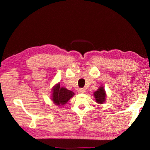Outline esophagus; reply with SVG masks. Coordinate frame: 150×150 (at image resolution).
<instances>
[{
	"instance_id": "esophagus-1",
	"label": "esophagus",
	"mask_w": 150,
	"mask_h": 150,
	"mask_svg": "<svg viewBox=\"0 0 150 150\" xmlns=\"http://www.w3.org/2000/svg\"><path fill=\"white\" fill-rule=\"evenodd\" d=\"M86 90L84 88H80L78 89V93H85Z\"/></svg>"
}]
</instances>
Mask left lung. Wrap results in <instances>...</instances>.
<instances>
[{
	"label": "left lung",
	"mask_w": 150,
	"mask_h": 150,
	"mask_svg": "<svg viewBox=\"0 0 150 150\" xmlns=\"http://www.w3.org/2000/svg\"><path fill=\"white\" fill-rule=\"evenodd\" d=\"M93 96L95 98L96 102L99 104H103L106 101V93L105 91V89H104L103 85H101L96 91L94 92Z\"/></svg>",
	"instance_id": "8db88e82"
}]
</instances>
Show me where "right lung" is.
Masks as SVG:
<instances>
[{
	"mask_svg": "<svg viewBox=\"0 0 150 150\" xmlns=\"http://www.w3.org/2000/svg\"><path fill=\"white\" fill-rule=\"evenodd\" d=\"M52 91L51 99L57 106L64 105L75 95L72 91L64 87H60V83L54 85Z\"/></svg>",
	"mask_w": 150,
	"mask_h": 150,
	"instance_id": "1",
	"label": "right lung"
}]
</instances>
